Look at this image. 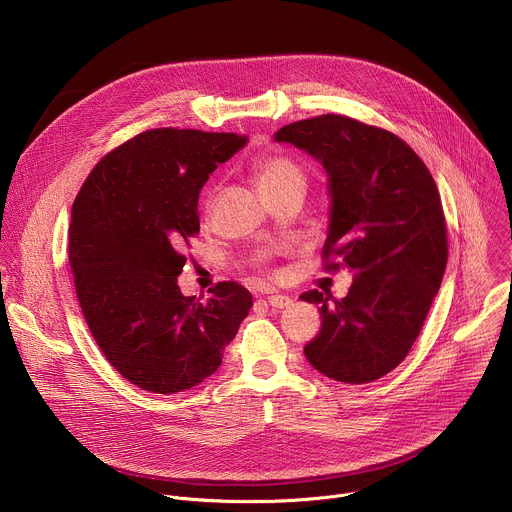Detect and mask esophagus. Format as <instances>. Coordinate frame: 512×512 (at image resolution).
<instances>
[{"mask_svg":"<svg viewBox=\"0 0 512 512\" xmlns=\"http://www.w3.org/2000/svg\"><path fill=\"white\" fill-rule=\"evenodd\" d=\"M267 304L275 310H283V308H289L291 304H294V300H291L289 296H283V294H271V296H267Z\"/></svg>","mask_w":512,"mask_h":512,"instance_id":"34e87169","label":"esophagus"}]
</instances>
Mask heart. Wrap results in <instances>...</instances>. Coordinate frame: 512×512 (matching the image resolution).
Instances as JSON below:
<instances>
[{"label":"heart","instance_id":"heart-1","mask_svg":"<svg viewBox=\"0 0 512 512\" xmlns=\"http://www.w3.org/2000/svg\"><path fill=\"white\" fill-rule=\"evenodd\" d=\"M255 180L263 194H271L287 186L306 184V174L296 160L287 156H269L255 164Z\"/></svg>","mask_w":512,"mask_h":512}]
</instances>
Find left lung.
<instances>
[{
  "mask_svg": "<svg viewBox=\"0 0 512 512\" xmlns=\"http://www.w3.org/2000/svg\"><path fill=\"white\" fill-rule=\"evenodd\" d=\"M273 137L324 166L330 223L322 253L340 259L326 269L354 275L342 300L318 289L300 296L322 316L304 354L334 381L373 383L409 354L442 285L448 237L440 192L409 145L375 125L320 115Z\"/></svg>",
  "mask_w": 512,
  "mask_h": 512,
  "instance_id": "obj_1",
  "label": "left lung"
}]
</instances>
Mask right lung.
I'll list each match as a JSON object with an SVG mask.
<instances>
[{
  "label": "right lung",
  "mask_w": 512,
  "mask_h": 512,
  "mask_svg": "<svg viewBox=\"0 0 512 512\" xmlns=\"http://www.w3.org/2000/svg\"><path fill=\"white\" fill-rule=\"evenodd\" d=\"M245 135L162 127L107 154L72 204L68 261L87 326L123 379L172 395L223 362L253 298L235 281L182 296V249L198 235V194Z\"/></svg>",
  "instance_id": "add662e5"
}]
</instances>
